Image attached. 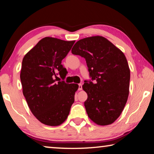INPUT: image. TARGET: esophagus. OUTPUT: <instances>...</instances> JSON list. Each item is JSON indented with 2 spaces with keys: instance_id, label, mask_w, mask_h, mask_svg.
Wrapping results in <instances>:
<instances>
[{
  "instance_id": "34e87169",
  "label": "esophagus",
  "mask_w": 154,
  "mask_h": 154,
  "mask_svg": "<svg viewBox=\"0 0 154 154\" xmlns=\"http://www.w3.org/2000/svg\"><path fill=\"white\" fill-rule=\"evenodd\" d=\"M78 86H79V88H78V90H82V85L81 84V83H79V84L78 85Z\"/></svg>"
}]
</instances>
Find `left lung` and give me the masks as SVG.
<instances>
[{
	"instance_id": "left-lung-1",
	"label": "left lung",
	"mask_w": 154,
	"mask_h": 154,
	"mask_svg": "<svg viewBox=\"0 0 154 154\" xmlns=\"http://www.w3.org/2000/svg\"><path fill=\"white\" fill-rule=\"evenodd\" d=\"M71 52L85 59L92 78L85 80L82 86L88 94L84 106L88 117L100 126L113 123L128 97L130 72L126 56L100 36L78 41Z\"/></svg>"
}]
</instances>
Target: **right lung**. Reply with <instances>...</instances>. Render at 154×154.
Wrapping results in <instances>:
<instances>
[{
  "instance_id": "right-lung-1",
  "label": "right lung",
  "mask_w": 154,
  "mask_h": 154,
  "mask_svg": "<svg viewBox=\"0 0 154 154\" xmlns=\"http://www.w3.org/2000/svg\"><path fill=\"white\" fill-rule=\"evenodd\" d=\"M75 42L45 37L23 58L20 73L23 94L32 114L45 125L63 123L75 101L78 85L58 82L57 77L59 74L65 77L62 60Z\"/></svg>"
}]
</instances>
